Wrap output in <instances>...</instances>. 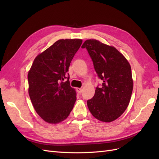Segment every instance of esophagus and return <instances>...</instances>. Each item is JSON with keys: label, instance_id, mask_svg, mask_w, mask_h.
<instances>
[{"label": "esophagus", "instance_id": "1", "mask_svg": "<svg viewBox=\"0 0 159 159\" xmlns=\"http://www.w3.org/2000/svg\"><path fill=\"white\" fill-rule=\"evenodd\" d=\"M76 91H77V92H78V93H81V92H82V89H81V88H76Z\"/></svg>", "mask_w": 159, "mask_h": 159}]
</instances>
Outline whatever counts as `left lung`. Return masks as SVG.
Here are the masks:
<instances>
[{
    "label": "left lung",
    "instance_id": "8db88e82",
    "mask_svg": "<svg viewBox=\"0 0 159 159\" xmlns=\"http://www.w3.org/2000/svg\"><path fill=\"white\" fill-rule=\"evenodd\" d=\"M81 48L87 49L98 78L103 81L92 99L88 100L89 111L99 121L111 122L124 113L131 99V66L115 48L97 40H85Z\"/></svg>",
    "mask_w": 159,
    "mask_h": 159
}]
</instances>
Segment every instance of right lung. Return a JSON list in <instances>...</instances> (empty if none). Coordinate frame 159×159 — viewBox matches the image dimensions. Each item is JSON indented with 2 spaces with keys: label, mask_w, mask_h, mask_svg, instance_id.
Masks as SVG:
<instances>
[{
  "label": "right lung",
  "mask_w": 159,
  "mask_h": 159,
  "mask_svg": "<svg viewBox=\"0 0 159 159\" xmlns=\"http://www.w3.org/2000/svg\"><path fill=\"white\" fill-rule=\"evenodd\" d=\"M80 39H61L36 56L28 74V93L36 113L49 123L68 117L76 101L67 72L80 48ZM65 79L66 82H63Z\"/></svg>",
  "instance_id": "obj_1"
}]
</instances>
